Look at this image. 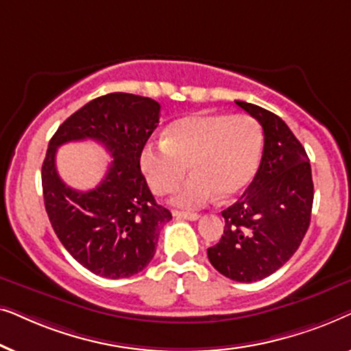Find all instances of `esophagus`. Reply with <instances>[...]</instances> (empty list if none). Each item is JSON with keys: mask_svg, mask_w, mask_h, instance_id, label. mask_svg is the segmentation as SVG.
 I'll return each mask as SVG.
<instances>
[{"mask_svg": "<svg viewBox=\"0 0 351 351\" xmlns=\"http://www.w3.org/2000/svg\"><path fill=\"white\" fill-rule=\"evenodd\" d=\"M172 215L177 219H186V220H198L199 219V214L184 213V210H172Z\"/></svg>", "mask_w": 351, "mask_h": 351, "instance_id": "esophagus-1", "label": "esophagus"}]
</instances>
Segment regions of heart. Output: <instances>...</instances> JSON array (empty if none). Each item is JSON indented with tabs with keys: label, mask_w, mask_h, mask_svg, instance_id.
<instances>
[{
	"label": "heart",
	"mask_w": 351,
	"mask_h": 351,
	"mask_svg": "<svg viewBox=\"0 0 351 351\" xmlns=\"http://www.w3.org/2000/svg\"><path fill=\"white\" fill-rule=\"evenodd\" d=\"M262 155V131L256 119L244 113L199 112L177 118L165 137L142 148L141 167L150 189L172 195L177 208L196 209L220 195L222 199L241 193L256 174Z\"/></svg>",
	"instance_id": "obj_1"
}]
</instances>
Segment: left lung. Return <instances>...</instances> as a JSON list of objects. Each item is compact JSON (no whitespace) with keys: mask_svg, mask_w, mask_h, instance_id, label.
<instances>
[{"mask_svg":"<svg viewBox=\"0 0 351 351\" xmlns=\"http://www.w3.org/2000/svg\"><path fill=\"white\" fill-rule=\"evenodd\" d=\"M237 105L261 123L262 161L241 198L222 210L223 234L208 257L223 276L252 282L275 273L299 249L310 225L313 179L305 148L280 117L241 100Z\"/></svg>","mask_w":351,"mask_h":351,"instance_id":"left-lung-1","label":"left lung"}]
</instances>
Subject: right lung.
I'll return each mask as SVG.
<instances>
[{"label": "right lung", "mask_w": 351, "mask_h": 351, "mask_svg": "<svg viewBox=\"0 0 351 351\" xmlns=\"http://www.w3.org/2000/svg\"><path fill=\"white\" fill-rule=\"evenodd\" d=\"M160 108L142 95H102L66 118L49 141L41 169L47 217L71 257L94 275L119 280L142 271L172 219L141 171L142 148L160 123ZM86 138L102 143L114 160L95 189L80 192L60 179L55 153L64 143Z\"/></svg>", "instance_id": "obj_1"}]
</instances>
